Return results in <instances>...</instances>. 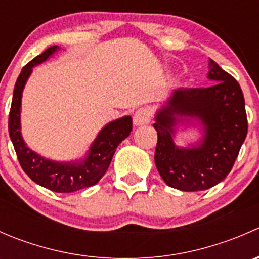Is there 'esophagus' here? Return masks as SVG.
I'll return each mask as SVG.
<instances>
[{"mask_svg": "<svg viewBox=\"0 0 259 259\" xmlns=\"http://www.w3.org/2000/svg\"><path fill=\"white\" fill-rule=\"evenodd\" d=\"M151 119V111L148 108L138 109L134 114V125L135 126H142V125L149 124Z\"/></svg>", "mask_w": 259, "mask_h": 259, "instance_id": "1", "label": "esophagus"}]
</instances>
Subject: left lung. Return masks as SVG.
<instances>
[{"label": "left lung", "instance_id": "left-lung-1", "mask_svg": "<svg viewBox=\"0 0 259 259\" xmlns=\"http://www.w3.org/2000/svg\"><path fill=\"white\" fill-rule=\"evenodd\" d=\"M208 79L215 83L203 89H176L159 110L156 169L166 185L183 192L214 187L232 170L247 137L244 96L233 76L209 59ZM198 126L202 138L194 145L179 147V129Z\"/></svg>", "mask_w": 259, "mask_h": 259}]
</instances>
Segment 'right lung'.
<instances>
[{
    "mask_svg": "<svg viewBox=\"0 0 259 259\" xmlns=\"http://www.w3.org/2000/svg\"><path fill=\"white\" fill-rule=\"evenodd\" d=\"M59 50V46H51L21 70L15 83L9 117V133L20 165L36 184L56 193H72L93 187L103 178L110 165L117 145L129 137L133 129V119L129 115H125L108 122L96 135L85 155L75 160H51L28 148L21 134V101L23 89L32 74L33 67L48 61Z\"/></svg>",
    "mask_w": 259,
    "mask_h": 259,
    "instance_id": "obj_1",
    "label": "right lung"
}]
</instances>
